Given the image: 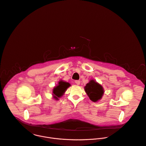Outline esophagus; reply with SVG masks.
<instances>
[{
    "label": "esophagus",
    "mask_w": 146,
    "mask_h": 146,
    "mask_svg": "<svg viewBox=\"0 0 146 146\" xmlns=\"http://www.w3.org/2000/svg\"><path fill=\"white\" fill-rule=\"evenodd\" d=\"M75 83L77 85H79L80 84V81L79 80H76L75 81Z\"/></svg>",
    "instance_id": "1"
}]
</instances>
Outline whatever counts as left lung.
Here are the masks:
<instances>
[{
    "instance_id": "left-lung-1",
    "label": "left lung",
    "mask_w": 146,
    "mask_h": 146,
    "mask_svg": "<svg viewBox=\"0 0 146 146\" xmlns=\"http://www.w3.org/2000/svg\"><path fill=\"white\" fill-rule=\"evenodd\" d=\"M85 91L93 102H97L101 100L104 94L103 87L95 80H92L84 87Z\"/></svg>"
}]
</instances>
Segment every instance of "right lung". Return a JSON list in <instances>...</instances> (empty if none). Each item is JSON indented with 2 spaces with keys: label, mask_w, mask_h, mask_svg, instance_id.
<instances>
[{
  "label": "right lung",
  "mask_w": 146,
  "mask_h": 146,
  "mask_svg": "<svg viewBox=\"0 0 146 146\" xmlns=\"http://www.w3.org/2000/svg\"><path fill=\"white\" fill-rule=\"evenodd\" d=\"M70 86V84L68 82L63 81L62 80L59 81L58 85L54 87L53 89V98L56 100H58V98H60L62 96H63L66 89Z\"/></svg>",
  "instance_id": "add662e5"
}]
</instances>
